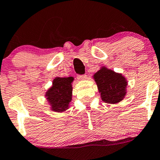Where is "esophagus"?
I'll return each instance as SVG.
<instances>
[{
	"label": "esophagus",
	"instance_id": "1",
	"mask_svg": "<svg viewBox=\"0 0 160 160\" xmlns=\"http://www.w3.org/2000/svg\"><path fill=\"white\" fill-rule=\"evenodd\" d=\"M77 79L79 80H84L87 79V75H79L77 76Z\"/></svg>",
	"mask_w": 160,
	"mask_h": 160
}]
</instances>
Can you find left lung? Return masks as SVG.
Returning <instances> with one entry per match:
<instances>
[{
    "instance_id": "8db88e82",
    "label": "left lung",
    "mask_w": 160,
    "mask_h": 160,
    "mask_svg": "<svg viewBox=\"0 0 160 160\" xmlns=\"http://www.w3.org/2000/svg\"><path fill=\"white\" fill-rule=\"evenodd\" d=\"M93 78L104 102L118 104L126 96L128 81L122 73L101 67L93 74Z\"/></svg>"
}]
</instances>
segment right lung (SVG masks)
<instances>
[{"instance_id": "right-lung-1", "label": "right lung", "mask_w": 160, "mask_h": 160, "mask_svg": "<svg viewBox=\"0 0 160 160\" xmlns=\"http://www.w3.org/2000/svg\"><path fill=\"white\" fill-rule=\"evenodd\" d=\"M74 78L56 77L52 84L45 93L50 110L55 112L62 113L69 109L72 101V87Z\"/></svg>"}]
</instances>
